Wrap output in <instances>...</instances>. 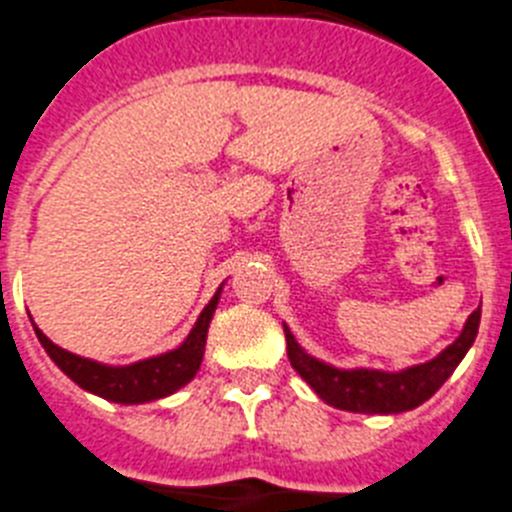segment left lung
Listing matches in <instances>:
<instances>
[{"label": "left lung", "instance_id": "1", "mask_svg": "<svg viewBox=\"0 0 512 512\" xmlns=\"http://www.w3.org/2000/svg\"><path fill=\"white\" fill-rule=\"evenodd\" d=\"M482 310L476 308L466 321L464 331L448 349H443L435 360L406 368L401 373H386V370H339L331 368L316 357L305 355L295 336L285 326L287 357L290 365L300 373L305 383L321 396L326 404L336 409L360 414H396L409 412L414 406L425 404L432 393L438 391L456 365L464 360L469 347L474 344L479 331Z\"/></svg>", "mask_w": 512, "mask_h": 512}]
</instances>
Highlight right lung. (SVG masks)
Returning a JSON list of instances; mask_svg holds the SVG:
<instances>
[{
	"mask_svg": "<svg viewBox=\"0 0 512 512\" xmlns=\"http://www.w3.org/2000/svg\"><path fill=\"white\" fill-rule=\"evenodd\" d=\"M220 300V290L209 300L207 308L202 310V316L186 336V342L173 352H165L160 357H150V360L134 362L126 368H111V365H100L95 360H85L77 357L67 349L56 347L46 334L36 326L38 342L48 352V357L59 365L64 373L72 378L80 388L90 393H98L103 399L116 401V404H142V401H155L170 396L181 386L191 381L202 365L204 344H207V329L212 321V313Z\"/></svg>",
	"mask_w": 512,
	"mask_h": 512,
	"instance_id": "add662e5",
	"label": "right lung"
}]
</instances>
